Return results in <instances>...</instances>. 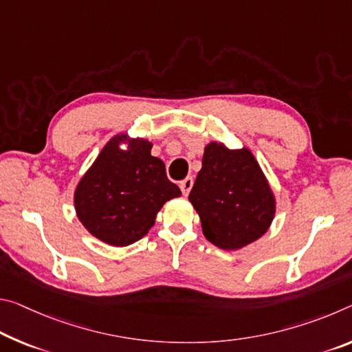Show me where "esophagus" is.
I'll return each mask as SVG.
<instances>
[{
    "mask_svg": "<svg viewBox=\"0 0 352 352\" xmlns=\"http://www.w3.org/2000/svg\"><path fill=\"white\" fill-rule=\"evenodd\" d=\"M192 183H194L192 177H186L185 180L180 182V189H182L183 196H188L189 191H191V188H192Z\"/></svg>",
    "mask_w": 352,
    "mask_h": 352,
    "instance_id": "1",
    "label": "esophagus"
}]
</instances>
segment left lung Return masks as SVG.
Masks as SVG:
<instances>
[{"mask_svg": "<svg viewBox=\"0 0 352 352\" xmlns=\"http://www.w3.org/2000/svg\"><path fill=\"white\" fill-rule=\"evenodd\" d=\"M205 238L236 250L263 236L276 214L274 192L249 148L210 142L189 192Z\"/></svg>", "mask_w": 352, "mask_h": 352, "instance_id": "8db88e82", "label": "left lung"}]
</instances>
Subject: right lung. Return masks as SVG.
Returning a JSON list of instances; mask_svg holds the SVG:
<instances>
[{
    "label": "right lung",
    "mask_w": 352,
    "mask_h": 352,
    "mask_svg": "<svg viewBox=\"0 0 352 352\" xmlns=\"http://www.w3.org/2000/svg\"><path fill=\"white\" fill-rule=\"evenodd\" d=\"M124 143L126 149L121 148ZM150 150L147 139L116 135L75 189L78 219L109 246H130L146 236L167 200L180 197V188Z\"/></svg>",
    "instance_id": "right-lung-1"
}]
</instances>
